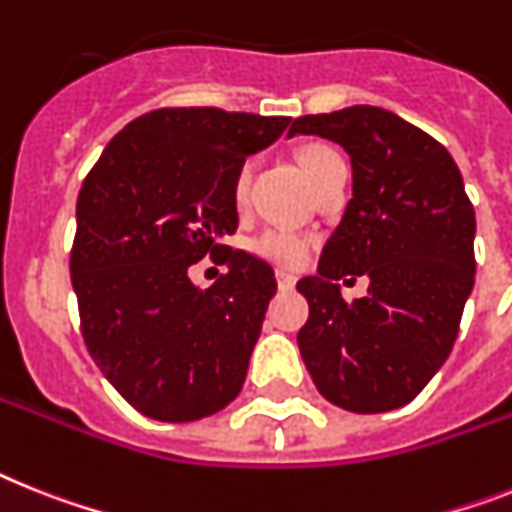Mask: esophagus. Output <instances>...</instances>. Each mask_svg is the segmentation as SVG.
Masks as SVG:
<instances>
[{
  "label": "esophagus",
  "mask_w": 512,
  "mask_h": 512,
  "mask_svg": "<svg viewBox=\"0 0 512 512\" xmlns=\"http://www.w3.org/2000/svg\"><path fill=\"white\" fill-rule=\"evenodd\" d=\"M276 281L281 291H291L296 286V276L294 273H286V270H276Z\"/></svg>",
  "instance_id": "esophagus-1"
}]
</instances>
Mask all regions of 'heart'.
Returning a JSON list of instances; mask_svg holds the SVG:
<instances>
[{
	"instance_id": "obj_1",
	"label": "heart",
	"mask_w": 512,
	"mask_h": 512,
	"mask_svg": "<svg viewBox=\"0 0 512 512\" xmlns=\"http://www.w3.org/2000/svg\"><path fill=\"white\" fill-rule=\"evenodd\" d=\"M299 158V166L307 174V179L312 184L325 174L330 163L343 161L341 153H338L333 145L328 143H307L299 148L296 153ZM252 169H255V163L252 158L239 163V169L234 174V182H231V197H234V203L242 208L247 203L249 197V184H252ZM317 239L309 234H302V231H291L283 229V226H270V229L260 231V234L249 242V249L255 252L257 257H263L268 263L281 265V268H299V265L307 263V257L312 255V249H315Z\"/></svg>"
}]
</instances>
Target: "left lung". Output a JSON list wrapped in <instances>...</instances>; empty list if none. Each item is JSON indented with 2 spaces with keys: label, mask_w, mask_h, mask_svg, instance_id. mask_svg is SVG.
I'll return each instance as SVG.
<instances>
[{
  "label": "left lung",
  "mask_w": 512,
  "mask_h": 512,
  "mask_svg": "<svg viewBox=\"0 0 512 512\" xmlns=\"http://www.w3.org/2000/svg\"><path fill=\"white\" fill-rule=\"evenodd\" d=\"M341 145L354 197L322 249L317 276L296 289L309 320L296 343L322 398L356 414L406 406L453 349L474 289V205L445 145L377 106L296 117L289 135ZM370 278L346 303L341 277Z\"/></svg>",
  "instance_id": "8db88e82"
}]
</instances>
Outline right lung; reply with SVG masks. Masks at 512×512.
<instances>
[{
	"label": "right lung",
	"instance_id": "obj_1",
	"mask_svg": "<svg viewBox=\"0 0 512 512\" xmlns=\"http://www.w3.org/2000/svg\"><path fill=\"white\" fill-rule=\"evenodd\" d=\"M216 106H163L130 122L85 176L70 252L80 330L124 401L158 422H195L234 401L276 276L221 244L236 231L239 163L289 127ZM230 268L210 290L186 270Z\"/></svg>",
	"mask_w": 512,
	"mask_h": 512
}]
</instances>
